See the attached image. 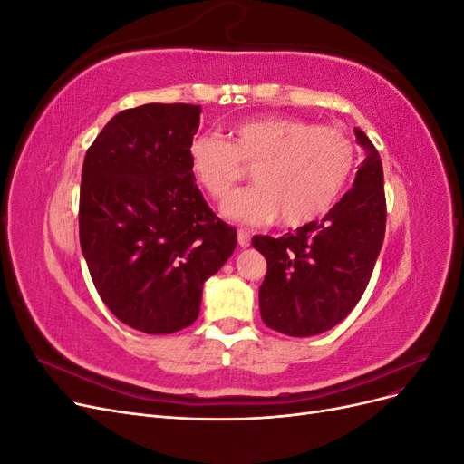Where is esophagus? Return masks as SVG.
<instances>
[{"instance_id":"1","label":"esophagus","mask_w":464,"mask_h":464,"mask_svg":"<svg viewBox=\"0 0 464 464\" xmlns=\"http://www.w3.org/2000/svg\"><path fill=\"white\" fill-rule=\"evenodd\" d=\"M249 242H251V237H249V234L246 232V230H237V244H240V247H247L249 246Z\"/></svg>"}]
</instances>
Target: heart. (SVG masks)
<instances>
[{"label": "heart", "mask_w": 464, "mask_h": 464, "mask_svg": "<svg viewBox=\"0 0 464 464\" xmlns=\"http://www.w3.org/2000/svg\"><path fill=\"white\" fill-rule=\"evenodd\" d=\"M195 181L213 199H224L254 168V188L234 193L224 217L246 227L280 218L305 227L341 198L356 166L354 141L339 128L296 118H254L236 123L228 141L195 135L188 149Z\"/></svg>", "instance_id": "b5f03b06"}]
</instances>
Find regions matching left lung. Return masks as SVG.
I'll list each match as a JSON object with an SVG mask.
<instances>
[{
    "instance_id": "8db88e82",
    "label": "left lung",
    "mask_w": 464,
    "mask_h": 464,
    "mask_svg": "<svg viewBox=\"0 0 464 464\" xmlns=\"http://www.w3.org/2000/svg\"><path fill=\"white\" fill-rule=\"evenodd\" d=\"M353 189L321 220L280 237L254 236L266 259L259 310L266 327L290 336H312L341 323L366 290L385 237L383 166L368 135Z\"/></svg>"
}]
</instances>
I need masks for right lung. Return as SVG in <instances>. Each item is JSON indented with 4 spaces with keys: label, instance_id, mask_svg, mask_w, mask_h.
I'll use <instances>...</instances> for the list:
<instances>
[{
    "label": "right lung",
    "instance_id": "right-lung-1",
    "mask_svg": "<svg viewBox=\"0 0 464 464\" xmlns=\"http://www.w3.org/2000/svg\"><path fill=\"white\" fill-rule=\"evenodd\" d=\"M199 114L195 104L123 110L82 162L79 240L94 288L121 323L147 334L189 327L205 280L237 244L189 170Z\"/></svg>",
    "mask_w": 464,
    "mask_h": 464
}]
</instances>
